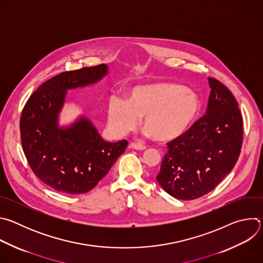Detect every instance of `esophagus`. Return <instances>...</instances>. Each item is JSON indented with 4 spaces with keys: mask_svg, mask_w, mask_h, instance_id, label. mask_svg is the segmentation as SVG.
<instances>
[{
    "mask_svg": "<svg viewBox=\"0 0 263 263\" xmlns=\"http://www.w3.org/2000/svg\"><path fill=\"white\" fill-rule=\"evenodd\" d=\"M130 147L135 148V149H139V151H142V149H145V145L140 144V143H136V142H131V143H130Z\"/></svg>",
    "mask_w": 263,
    "mask_h": 263,
    "instance_id": "esophagus-1",
    "label": "esophagus"
}]
</instances>
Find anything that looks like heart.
<instances>
[{
    "label": "heart",
    "mask_w": 263,
    "mask_h": 263,
    "mask_svg": "<svg viewBox=\"0 0 263 263\" xmlns=\"http://www.w3.org/2000/svg\"><path fill=\"white\" fill-rule=\"evenodd\" d=\"M201 110L199 97L181 84L157 82L139 85L128 100L111 97L107 118L110 130L123 135L137 126L138 118L157 141H171L191 128Z\"/></svg>",
    "instance_id": "b5f03b06"
}]
</instances>
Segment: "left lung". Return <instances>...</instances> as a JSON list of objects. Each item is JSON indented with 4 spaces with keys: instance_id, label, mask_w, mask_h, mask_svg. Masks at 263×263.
Listing matches in <instances>:
<instances>
[{
    "instance_id": "8db88e82",
    "label": "left lung",
    "mask_w": 263,
    "mask_h": 263,
    "mask_svg": "<svg viewBox=\"0 0 263 263\" xmlns=\"http://www.w3.org/2000/svg\"><path fill=\"white\" fill-rule=\"evenodd\" d=\"M206 115L180 137L167 142L156 176L163 190L179 200L213 191L234 167L243 139L242 116L231 91L214 78Z\"/></svg>"
}]
</instances>
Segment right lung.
Listing matches in <instances>:
<instances>
[{"instance_id": "add662e5", "label": "right lung", "mask_w": 263, "mask_h": 263, "mask_svg": "<svg viewBox=\"0 0 263 263\" xmlns=\"http://www.w3.org/2000/svg\"><path fill=\"white\" fill-rule=\"evenodd\" d=\"M105 64L63 71L35 90L22 111L20 130L27 161L37 178L59 193L91 191L128 145L126 139L107 142L85 119L58 128V112L67 89L100 80Z\"/></svg>"}]
</instances>
